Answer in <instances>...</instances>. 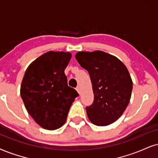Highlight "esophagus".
<instances>
[{"instance_id": "esophagus-1", "label": "esophagus", "mask_w": 158, "mask_h": 158, "mask_svg": "<svg viewBox=\"0 0 158 158\" xmlns=\"http://www.w3.org/2000/svg\"><path fill=\"white\" fill-rule=\"evenodd\" d=\"M76 90L77 91V92H78V94H81V87H80V86H77V88H76Z\"/></svg>"}]
</instances>
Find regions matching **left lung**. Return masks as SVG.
I'll list each match as a JSON object with an SVG mask.
<instances>
[{"mask_svg": "<svg viewBox=\"0 0 158 158\" xmlns=\"http://www.w3.org/2000/svg\"><path fill=\"white\" fill-rule=\"evenodd\" d=\"M75 58L89 72L92 84L94 100L86 108L89 119L97 126L114 123L131 97L133 81L127 68L116 56L101 50L80 51Z\"/></svg>", "mask_w": 158, "mask_h": 158, "instance_id": "left-lung-1", "label": "left lung"}]
</instances>
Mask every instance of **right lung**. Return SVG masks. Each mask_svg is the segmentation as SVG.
<instances>
[{
  "instance_id": "add662e5",
  "label": "right lung",
  "mask_w": 158,
  "mask_h": 158,
  "mask_svg": "<svg viewBox=\"0 0 158 158\" xmlns=\"http://www.w3.org/2000/svg\"><path fill=\"white\" fill-rule=\"evenodd\" d=\"M72 58L69 52L48 51L31 63L20 86L27 111L39 125L48 130L60 128L78 96L68 86L64 70Z\"/></svg>"
}]
</instances>
